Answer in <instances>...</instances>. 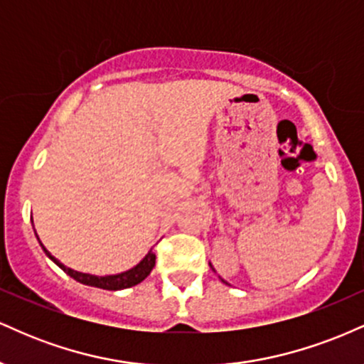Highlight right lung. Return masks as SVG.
I'll use <instances>...</instances> for the list:
<instances>
[{"label":"right lung","mask_w":364,"mask_h":364,"mask_svg":"<svg viewBox=\"0 0 364 364\" xmlns=\"http://www.w3.org/2000/svg\"><path fill=\"white\" fill-rule=\"evenodd\" d=\"M37 240H39V237H37ZM41 246H43L44 253L48 255V257L51 258V260L56 263L58 267H60L63 272L68 274L70 277L75 279V281L80 282V284H85V286L101 287V289H107V291H119V289H127V287L136 286V284H140L150 272H152L154 265H156V253L150 250V252L145 255L144 258H141L140 263H136L133 269L127 270V272L114 274V275H102V277H99V275L83 274V272H77V270H73V269H68V267L63 265L58 258H54L53 255L44 248L43 243H41Z\"/></svg>","instance_id":"right-lung-1"}]
</instances>
